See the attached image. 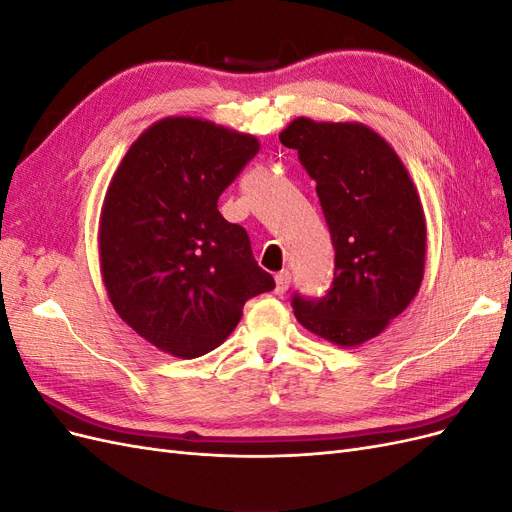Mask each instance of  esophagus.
Returning <instances> with one entry per match:
<instances>
[{
    "label": "esophagus",
    "mask_w": 512,
    "mask_h": 512,
    "mask_svg": "<svg viewBox=\"0 0 512 512\" xmlns=\"http://www.w3.org/2000/svg\"><path fill=\"white\" fill-rule=\"evenodd\" d=\"M290 286V273L284 269L280 273H275V294H284Z\"/></svg>",
    "instance_id": "1"
}]
</instances>
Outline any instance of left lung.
<instances>
[{
	"label": "left lung",
	"mask_w": 512,
	"mask_h": 512,
	"mask_svg": "<svg viewBox=\"0 0 512 512\" xmlns=\"http://www.w3.org/2000/svg\"><path fill=\"white\" fill-rule=\"evenodd\" d=\"M297 149L335 247V277L320 299L294 294L307 331L352 348L380 335L416 297L425 273L427 228L406 166L363 123L297 117L280 134Z\"/></svg>",
	"instance_id": "8db88e82"
}]
</instances>
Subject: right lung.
<instances>
[{"instance_id": "obj_1", "label": "right lung", "mask_w": 512, "mask_h": 512, "mask_svg": "<svg viewBox=\"0 0 512 512\" xmlns=\"http://www.w3.org/2000/svg\"><path fill=\"white\" fill-rule=\"evenodd\" d=\"M260 149L194 117L149 126L123 156L100 215V269L115 312L179 359L218 348L247 299L275 288L218 198Z\"/></svg>"}]
</instances>
